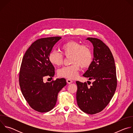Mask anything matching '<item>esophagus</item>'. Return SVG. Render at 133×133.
<instances>
[{"mask_svg": "<svg viewBox=\"0 0 133 133\" xmlns=\"http://www.w3.org/2000/svg\"><path fill=\"white\" fill-rule=\"evenodd\" d=\"M66 82H67V83L68 84H71V83H72L73 82L71 81V80H70V79H66Z\"/></svg>", "mask_w": 133, "mask_h": 133, "instance_id": "1", "label": "esophagus"}]
</instances>
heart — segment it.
<instances>
[{
    "label": "heart",
    "instance_id": "b5f03b06",
    "mask_svg": "<svg viewBox=\"0 0 133 133\" xmlns=\"http://www.w3.org/2000/svg\"><path fill=\"white\" fill-rule=\"evenodd\" d=\"M62 52L66 56H70L71 65L64 67L58 70L59 77L73 79L77 78L80 67H88L92 62V54L90 48L86 45H82L76 41H69L61 47ZM62 54L55 50H51L48 55L49 62L54 66H61L64 61Z\"/></svg>",
    "mask_w": 133,
    "mask_h": 133
}]
</instances>
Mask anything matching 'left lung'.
Segmentation results:
<instances>
[{"instance_id":"8db88e82","label":"left lung","mask_w":133,"mask_h":133,"mask_svg":"<svg viewBox=\"0 0 133 133\" xmlns=\"http://www.w3.org/2000/svg\"><path fill=\"white\" fill-rule=\"evenodd\" d=\"M94 47V58L83 76L93 79L90 87L87 83L77 81V103L79 108L88 114L103 110L110 102L117 87L116 71L112 53L101 40L88 37Z\"/></svg>"}]
</instances>
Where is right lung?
Here are the masks:
<instances>
[{"label":"right lung","instance_id":"add662e5","mask_svg":"<svg viewBox=\"0 0 133 133\" xmlns=\"http://www.w3.org/2000/svg\"><path fill=\"white\" fill-rule=\"evenodd\" d=\"M61 37L41 38L34 42L26 51L21 67L19 85L23 96L29 106L41 112H48L55 106L59 91L66 85L64 78L44 83L46 76L55 75V68L49 62L48 55Z\"/></svg>","mask_w":133,"mask_h":133}]
</instances>
